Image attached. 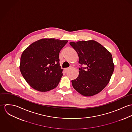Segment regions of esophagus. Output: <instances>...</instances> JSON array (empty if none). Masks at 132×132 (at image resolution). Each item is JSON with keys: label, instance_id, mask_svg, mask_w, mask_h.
<instances>
[{"label": "esophagus", "instance_id": "1", "mask_svg": "<svg viewBox=\"0 0 132 132\" xmlns=\"http://www.w3.org/2000/svg\"><path fill=\"white\" fill-rule=\"evenodd\" d=\"M70 69V68H65V69H64V71H65V72H67V71H68Z\"/></svg>", "mask_w": 132, "mask_h": 132}]
</instances>
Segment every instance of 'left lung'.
<instances>
[{
  "label": "left lung",
  "mask_w": 132,
  "mask_h": 132,
  "mask_svg": "<svg viewBox=\"0 0 132 132\" xmlns=\"http://www.w3.org/2000/svg\"><path fill=\"white\" fill-rule=\"evenodd\" d=\"M79 56V75L72 80L74 88L79 94L90 96L100 93L109 83L114 70L110 52L94 40L70 42Z\"/></svg>",
  "instance_id": "obj_1"
}]
</instances>
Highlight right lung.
<instances>
[{
    "label": "right lung",
    "instance_id": "right-lung-1",
    "mask_svg": "<svg viewBox=\"0 0 132 132\" xmlns=\"http://www.w3.org/2000/svg\"><path fill=\"white\" fill-rule=\"evenodd\" d=\"M68 42L43 38L32 43L23 52L20 70L32 88L46 92L57 86L63 75L59 52Z\"/></svg>",
    "mask_w": 132,
    "mask_h": 132
}]
</instances>
